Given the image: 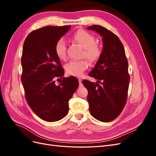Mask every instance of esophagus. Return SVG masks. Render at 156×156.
<instances>
[{
    "instance_id": "esophagus-1",
    "label": "esophagus",
    "mask_w": 156,
    "mask_h": 156,
    "mask_svg": "<svg viewBox=\"0 0 156 156\" xmlns=\"http://www.w3.org/2000/svg\"><path fill=\"white\" fill-rule=\"evenodd\" d=\"M79 87H83V83H82V79H79Z\"/></svg>"
}]
</instances>
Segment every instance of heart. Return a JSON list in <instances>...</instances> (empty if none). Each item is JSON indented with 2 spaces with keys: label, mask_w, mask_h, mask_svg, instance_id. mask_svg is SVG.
<instances>
[{
  "label": "heart",
  "mask_w": 156,
  "mask_h": 156,
  "mask_svg": "<svg viewBox=\"0 0 156 156\" xmlns=\"http://www.w3.org/2000/svg\"><path fill=\"white\" fill-rule=\"evenodd\" d=\"M72 40L81 45L84 48L82 56L89 62H96L101 57L103 52L102 45L96 42V37L90 32L79 29L75 31L72 36ZM55 53L60 59H66V44L63 39H59L55 45ZM88 68V62L85 60H71L65 65V70L69 75L81 77Z\"/></svg>",
  "instance_id": "heart-1"
}]
</instances>
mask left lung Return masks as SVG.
<instances>
[{
  "mask_svg": "<svg viewBox=\"0 0 156 156\" xmlns=\"http://www.w3.org/2000/svg\"><path fill=\"white\" fill-rule=\"evenodd\" d=\"M87 29L103 37V49L95 67L88 73L98 83L84 80L83 83L88 91L91 115L101 122H108L120 115L127 101L130 79L128 62L123 44L114 33L100 25Z\"/></svg>",
  "mask_w": 156,
  "mask_h": 156,
  "instance_id": "1",
  "label": "left lung"
}]
</instances>
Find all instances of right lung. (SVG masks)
<instances>
[{
	"label": "right lung",
	"mask_w": 156,
	"mask_h": 156,
	"mask_svg": "<svg viewBox=\"0 0 156 156\" xmlns=\"http://www.w3.org/2000/svg\"><path fill=\"white\" fill-rule=\"evenodd\" d=\"M71 26H47L27 36L21 56V81L31 109L41 119L55 122L68 114V102L79 87L73 76L63 77L58 86L56 78H62L64 70L55 53L56 42Z\"/></svg>",
	"instance_id": "add662e5"
}]
</instances>
